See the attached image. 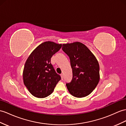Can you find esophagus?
I'll list each match as a JSON object with an SVG mask.
<instances>
[{
  "mask_svg": "<svg viewBox=\"0 0 126 126\" xmlns=\"http://www.w3.org/2000/svg\"><path fill=\"white\" fill-rule=\"evenodd\" d=\"M60 76H61V79H63V74H61L60 75Z\"/></svg>",
  "mask_w": 126,
  "mask_h": 126,
  "instance_id": "34e87169",
  "label": "esophagus"
}]
</instances>
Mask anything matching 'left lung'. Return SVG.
<instances>
[{
  "instance_id": "1",
  "label": "left lung",
  "mask_w": 126,
  "mask_h": 126,
  "mask_svg": "<svg viewBox=\"0 0 126 126\" xmlns=\"http://www.w3.org/2000/svg\"><path fill=\"white\" fill-rule=\"evenodd\" d=\"M62 49L69 57L73 79L66 84L69 93L78 98L87 96L100 79L99 65L96 58L81 42L63 44Z\"/></svg>"
}]
</instances>
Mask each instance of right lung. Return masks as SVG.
I'll return each instance as SVG.
<instances>
[{"label":"right lung","mask_w":126,"mask_h":126,"mask_svg":"<svg viewBox=\"0 0 126 126\" xmlns=\"http://www.w3.org/2000/svg\"><path fill=\"white\" fill-rule=\"evenodd\" d=\"M61 44L45 42L39 45L27 59L23 71V83L33 96L45 98L53 93L60 79L51 63V58Z\"/></svg>","instance_id":"1"}]
</instances>
